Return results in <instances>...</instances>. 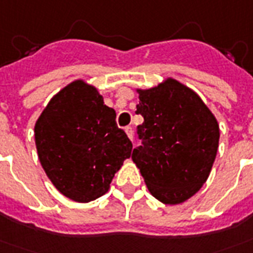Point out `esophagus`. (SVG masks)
Here are the masks:
<instances>
[{
	"instance_id": "esophagus-1",
	"label": "esophagus",
	"mask_w": 253,
	"mask_h": 253,
	"mask_svg": "<svg viewBox=\"0 0 253 253\" xmlns=\"http://www.w3.org/2000/svg\"><path fill=\"white\" fill-rule=\"evenodd\" d=\"M125 131H126L127 136H128V138H130V139L132 140V134H134V132H132V128H131L130 126H127L126 128H125Z\"/></svg>"
}]
</instances>
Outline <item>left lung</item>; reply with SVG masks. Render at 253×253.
I'll list each match as a JSON object with an SVG mask.
<instances>
[{
  "label": "left lung",
  "instance_id": "1",
  "mask_svg": "<svg viewBox=\"0 0 253 253\" xmlns=\"http://www.w3.org/2000/svg\"><path fill=\"white\" fill-rule=\"evenodd\" d=\"M139 94L136 114L143 146L132 161L150 194L169 206L195 195L210 176L216 158L220 130L215 115L198 94L173 78Z\"/></svg>",
  "mask_w": 253,
  "mask_h": 253
}]
</instances>
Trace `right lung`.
Listing matches in <instances>:
<instances>
[{
  "instance_id": "1",
  "label": "right lung",
  "mask_w": 253,
  "mask_h": 253,
  "mask_svg": "<svg viewBox=\"0 0 253 253\" xmlns=\"http://www.w3.org/2000/svg\"><path fill=\"white\" fill-rule=\"evenodd\" d=\"M115 118L98 88L84 80L50 99L37 119L34 138L42 169L62 195L88 203L109 191L132 150Z\"/></svg>"
}]
</instances>
